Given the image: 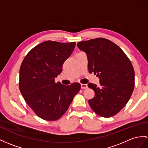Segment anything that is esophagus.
<instances>
[{
	"instance_id": "obj_1",
	"label": "esophagus",
	"mask_w": 148,
	"mask_h": 148,
	"mask_svg": "<svg viewBox=\"0 0 148 148\" xmlns=\"http://www.w3.org/2000/svg\"><path fill=\"white\" fill-rule=\"evenodd\" d=\"M81 88L82 89H86L88 88V85L86 84H81Z\"/></svg>"
}]
</instances>
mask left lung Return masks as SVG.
Segmentation results:
<instances>
[{
	"label": "left lung",
	"instance_id": "8db88e82",
	"mask_svg": "<svg viewBox=\"0 0 148 148\" xmlns=\"http://www.w3.org/2000/svg\"><path fill=\"white\" fill-rule=\"evenodd\" d=\"M85 52L90 73L100 79V87L92 83L88 86L95 96L88 100L92 109L99 116L110 117L127 104L134 87V70L128 57L117 45L99 38L77 43Z\"/></svg>",
	"mask_w": 148,
	"mask_h": 148
}]
</instances>
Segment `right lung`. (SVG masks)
Returning a JSON list of instances; mask_svg holds the SVG:
<instances>
[{"mask_svg":"<svg viewBox=\"0 0 148 148\" xmlns=\"http://www.w3.org/2000/svg\"><path fill=\"white\" fill-rule=\"evenodd\" d=\"M75 45V42L45 41L32 48L21 63L20 92L27 105L42 119H60L80 91L78 83L64 85L55 82Z\"/></svg>","mask_w":148,"mask_h":148,"instance_id":"1","label":"right lung"}]
</instances>
